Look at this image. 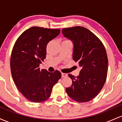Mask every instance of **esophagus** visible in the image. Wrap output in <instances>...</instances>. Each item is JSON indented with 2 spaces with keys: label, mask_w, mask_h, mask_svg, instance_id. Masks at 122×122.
<instances>
[{
  "label": "esophagus",
  "mask_w": 122,
  "mask_h": 122,
  "mask_svg": "<svg viewBox=\"0 0 122 122\" xmlns=\"http://www.w3.org/2000/svg\"><path fill=\"white\" fill-rule=\"evenodd\" d=\"M67 76H68V75L66 73H61V76H62V78L66 77H67Z\"/></svg>",
  "instance_id": "obj_1"
}]
</instances>
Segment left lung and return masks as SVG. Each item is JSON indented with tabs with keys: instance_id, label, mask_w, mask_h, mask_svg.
I'll return each instance as SVG.
<instances>
[{
	"instance_id": "left-lung-1",
	"label": "left lung",
	"mask_w": 122,
	"mask_h": 122,
	"mask_svg": "<svg viewBox=\"0 0 122 122\" xmlns=\"http://www.w3.org/2000/svg\"><path fill=\"white\" fill-rule=\"evenodd\" d=\"M64 36L73 43V59L81 67L80 74L68 76L72 84L66 92L79 103L92 100L102 90L106 81L108 58L103 43L90 30L75 26L63 29Z\"/></svg>"
}]
</instances>
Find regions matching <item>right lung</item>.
<instances>
[{
    "mask_svg": "<svg viewBox=\"0 0 122 122\" xmlns=\"http://www.w3.org/2000/svg\"><path fill=\"white\" fill-rule=\"evenodd\" d=\"M60 33V29L32 27L15 42L10 60L12 79L19 91L31 102L48 99L53 86L61 79L58 71L51 73L39 67L46 58L47 43Z\"/></svg>",
    "mask_w": 122,
    "mask_h": 122,
    "instance_id": "obj_1",
    "label": "right lung"
}]
</instances>
